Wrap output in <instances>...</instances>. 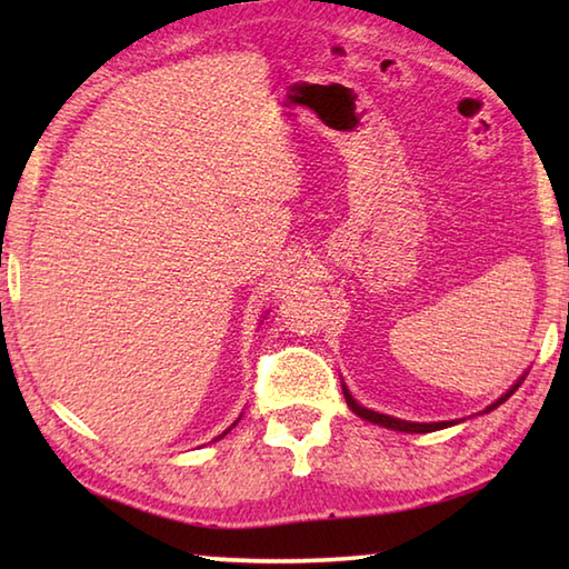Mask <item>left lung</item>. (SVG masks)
I'll return each instance as SVG.
<instances>
[{"instance_id": "obj_1", "label": "left lung", "mask_w": 569, "mask_h": 569, "mask_svg": "<svg viewBox=\"0 0 569 569\" xmlns=\"http://www.w3.org/2000/svg\"><path fill=\"white\" fill-rule=\"evenodd\" d=\"M521 383V381H518ZM518 383L513 386L511 391H506L497 403H491L487 410H493L497 406H501L506 398H511V393L518 389ZM345 401H347V406L355 410V413L359 416V418H365V420H369V422H377V426H383V428H391V430H401V432H432V430H440V428H447L450 426V422H408V420H398V418H391V416H383V413H377V410H369V408H365V406H359L352 396H349V391L345 389Z\"/></svg>"}]
</instances>
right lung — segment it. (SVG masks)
Wrapping results in <instances>:
<instances>
[{
  "instance_id": "1",
  "label": "right lung",
  "mask_w": 569,
  "mask_h": 569,
  "mask_svg": "<svg viewBox=\"0 0 569 569\" xmlns=\"http://www.w3.org/2000/svg\"><path fill=\"white\" fill-rule=\"evenodd\" d=\"M234 426H237V422H234ZM224 435H227V430H224V432H222V435H220V438H224ZM220 438H217V440H220Z\"/></svg>"
}]
</instances>
